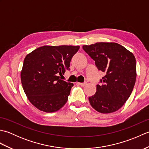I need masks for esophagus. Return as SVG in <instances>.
Instances as JSON below:
<instances>
[{"label":"esophagus","instance_id":"esophagus-1","mask_svg":"<svg viewBox=\"0 0 149 149\" xmlns=\"http://www.w3.org/2000/svg\"><path fill=\"white\" fill-rule=\"evenodd\" d=\"M77 84L79 85H81L82 86H84L86 84V83H77Z\"/></svg>","mask_w":149,"mask_h":149}]
</instances>
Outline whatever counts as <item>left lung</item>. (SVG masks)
I'll return each instance as SVG.
<instances>
[{
  "label": "left lung",
  "instance_id": "left-lung-1",
  "mask_svg": "<svg viewBox=\"0 0 149 149\" xmlns=\"http://www.w3.org/2000/svg\"><path fill=\"white\" fill-rule=\"evenodd\" d=\"M97 68L105 73L97 85L96 93L89 97L93 109L101 113L116 111L130 97L136 78V62L131 52L114 42L83 45Z\"/></svg>",
  "mask_w": 149,
  "mask_h": 149
}]
</instances>
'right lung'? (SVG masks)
Instances as JSON below:
<instances>
[{
    "instance_id": "right-lung-1",
    "label": "right lung",
    "mask_w": 149,
    "mask_h": 149,
    "mask_svg": "<svg viewBox=\"0 0 149 149\" xmlns=\"http://www.w3.org/2000/svg\"><path fill=\"white\" fill-rule=\"evenodd\" d=\"M79 46L45 45L28 54L21 71L22 87L28 100L42 111L55 112L68 100L74 84L60 79L68 70Z\"/></svg>"
}]
</instances>
